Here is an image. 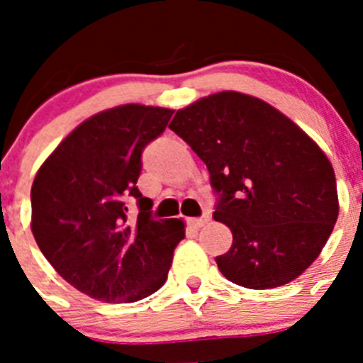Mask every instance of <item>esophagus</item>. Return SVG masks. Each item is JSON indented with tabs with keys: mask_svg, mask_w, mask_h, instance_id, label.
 Returning <instances> with one entry per match:
<instances>
[{
	"mask_svg": "<svg viewBox=\"0 0 363 363\" xmlns=\"http://www.w3.org/2000/svg\"><path fill=\"white\" fill-rule=\"evenodd\" d=\"M209 220H211L209 213H205L201 218H191V220H189V223H191L192 227H198V229H200V227H203L205 223H209Z\"/></svg>",
	"mask_w": 363,
	"mask_h": 363,
	"instance_id": "34e87169",
	"label": "esophagus"
}]
</instances>
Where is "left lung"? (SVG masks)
I'll return each mask as SVG.
<instances>
[{"mask_svg":"<svg viewBox=\"0 0 363 363\" xmlns=\"http://www.w3.org/2000/svg\"><path fill=\"white\" fill-rule=\"evenodd\" d=\"M171 130L207 165L213 218L233 233L218 269L247 289L289 284L318 258L338 220L335 169L318 143L264 99L236 91L179 108Z\"/></svg>","mask_w":363,"mask_h":363,"instance_id":"obj_1","label":"left lung"}]
</instances>
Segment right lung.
<instances>
[{"instance_id":"add662e5","label":"right lung","mask_w":363,"mask_h":363,"mask_svg":"<svg viewBox=\"0 0 363 363\" xmlns=\"http://www.w3.org/2000/svg\"><path fill=\"white\" fill-rule=\"evenodd\" d=\"M172 108L127 104L86 118L38 169L30 191V229L56 272L86 296L133 303L165 284L178 218L152 220L138 191L142 150L165 130ZM140 203L136 220L124 201Z\"/></svg>"}]
</instances>
